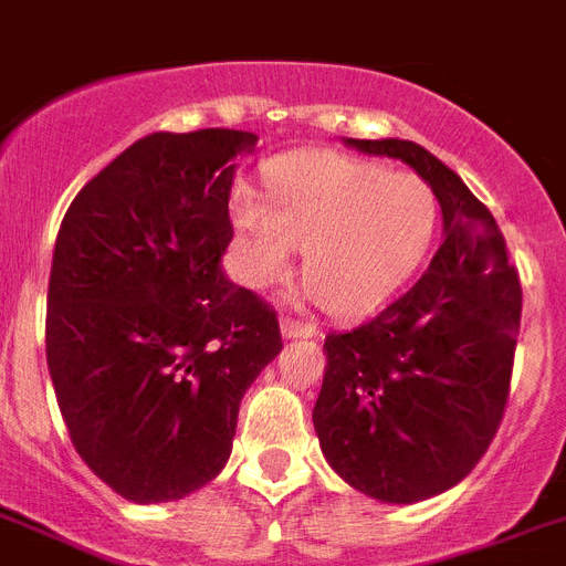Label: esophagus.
I'll list each match as a JSON object with an SVG mask.
<instances>
[{
    "mask_svg": "<svg viewBox=\"0 0 566 566\" xmlns=\"http://www.w3.org/2000/svg\"><path fill=\"white\" fill-rule=\"evenodd\" d=\"M282 336L284 339H298V336H316V327L307 325V322H296L291 316H284L282 319Z\"/></svg>",
    "mask_w": 566,
    "mask_h": 566,
    "instance_id": "esophagus-1",
    "label": "esophagus"
}]
</instances>
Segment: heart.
Here are the masks:
<instances>
[{
  "label": "heart",
  "mask_w": 566,
  "mask_h": 566,
  "mask_svg": "<svg viewBox=\"0 0 566 566\" xmlns=\"http://www.w3.org/2000/svg\"><path fill=\"white\" fill-rule=\"evenodd\" d=\"M244 282L268 291L305 253V282L327 311L356 319L377 311L420 268L437 230L434 189L415 172L339 151H302L270 180V203H232Z\"/></svg>",
  "instance_id": "obj_1"
}]
</instances>
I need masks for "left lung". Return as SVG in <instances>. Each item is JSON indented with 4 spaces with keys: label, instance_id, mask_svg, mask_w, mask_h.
<instances>
[{
    "label": "left lung",
    "instance_id": "1",
    "mask_svg": "<svg viewBox=\"0 0 566 566\" xmlns=\"http://www.w3.org/2000/svg\"><path fill=\"white\" fill-rule=\"evenodd\" d=\"M408 164L443 212V244L411 291L325 339L313 429L348 486L417 503L478 467L501 426L521 327V282L492 212L411 140H345Z\"/></svg>",
    "mask_w": 566,
    "mask_h": 566
}]
</instances>
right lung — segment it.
I'll return each mask as SVG.
<instances>
[{"label": "right lung", "mask_w": 566, "mask_h": 566, "mask_svg": "<svg viewBox=\"0 0 566 566\" xmlns=\"http://www.w3.org/2000/svg\"><path fill=\"white\" fill-rule=\"evenodd\" d=\"M253 132H155L77 192L54 244L45 356L85 467L135 503L178 501L230 460L241 397L282 350L232 284L235 158Z\"/></svg>", "instance_id": "obj_1"}]
</instances>
